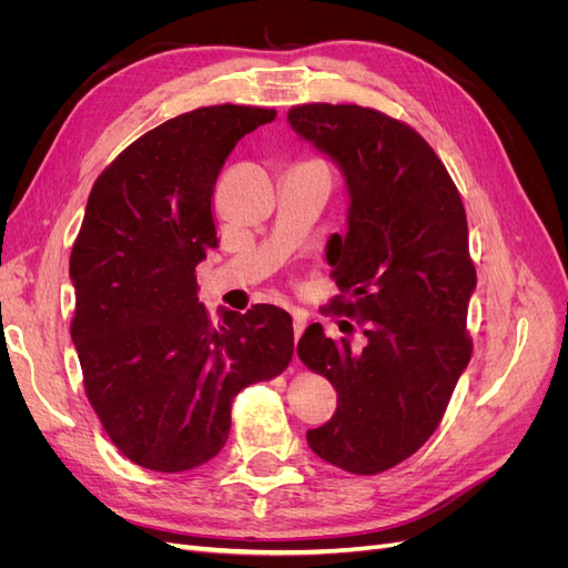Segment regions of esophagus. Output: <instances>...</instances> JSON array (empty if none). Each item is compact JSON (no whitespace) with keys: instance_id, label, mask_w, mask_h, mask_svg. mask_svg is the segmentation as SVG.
Here are the masks:
<instances>
[{"instance_id":"34e87169","label":"esophagus","mask_w":568,"mask_h":568,"mask_svg":"<svg viewBox=\"0 0 568 568\" xmlns=\"http://www.w3.org/2000/svg\"><path fill=\"white\" fill-rule=\"evenodd\" d=\"M305 317L303 315H298V313H294V338L298 341L301 338V334L305 332Z\"/></svg>"}]
</instances>
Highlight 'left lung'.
I'll list each match as a JSON object with an SVG mask.
<instances>
[{
    "instance_id": "8db88e82",
    "label": "left lung",
    "mask_w": 568,
    "mask_h": 568,
    "mask_svg": "<svg viewBox=\"0 0 568 568\" xmlns=\"http://www.w3.org/2000/svg\"><path fill=\"white\" fill-rule=\"evenodd\" d=\"M286 120L346 182V234L326 242V263L351 298L336 307L363 326L357 343L322 324L298 341V357L338 393L307 445L334 467L379 474L436 432L469 365L467 213L434 149L405 123L355 104H305Z\"/></svg>"
}]
</instances>
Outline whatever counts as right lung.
Wrapping results in <instances>:
<instances>
[{
  "mask_svg": "<svg viewBox=\"0 0 568 568\" xmlns=\"http://www.w3.org/2000/svg\"><path fill=\"white\" fill-rule=\"evenodd\" d=\"M272 109L205 106L153 128L101 173L71 253V336L84 390L115 448L151 471L201 467L227 443L234 395L286 369L294 324L277 305L199 303L217 248L213 192L236 142Z\"/></svg>",
  "mask_w": 568,
  "mask_h": 568,
  "instance_id": "add662e5",
  "label": "right lung"
}]
</instances>
